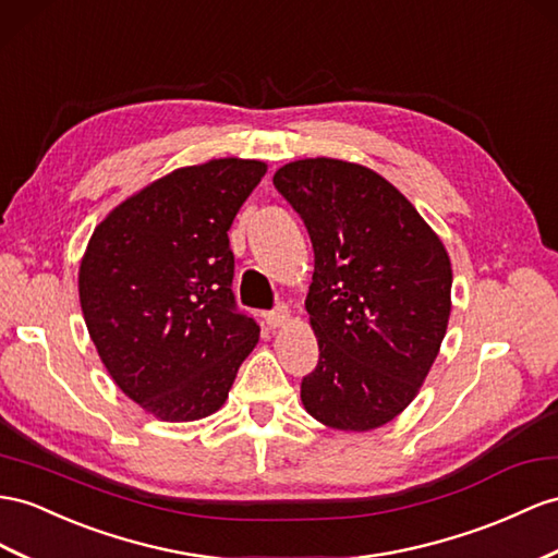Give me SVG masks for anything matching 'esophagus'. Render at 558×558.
I'll use <instances>...</instances> for the list:
<instances>
[{
  "mask_svg": "<svg viewBox=\"0 0 558 558\" xmlns=\"http://www.w3.org/2000/svg\"><path fill=\"white\" fill-rule=\"evenodd\" d=\"M264 318H266V323H268V327H282V325H288V320H290V308L284 306V304H280V306H276L274 311H268V313H264Z\"/></svg>",
  "mask_w": 558,
  "mask_h": 558,
  "instance_id": "obj_1",
  "label": "esophagus"
}]
</instances>
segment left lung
<instances>
[{
	"mask_svg": "<svg viewBox=\"0 0 558 558\" xmlns=\"http://www.w3.org/2000/svg\"><path fill=\"white\" fill-rule=\"evenodd\" d=\"M274 183L316 254L306 311L320 359L302 403L325 426L369 432L401 415L436 361L450 256L410 199L363 165L311 157L280 167Z\"/></svg>",
	"mask_w": 558,
	"mask_h": 558,
	"instance_id": "left-lung-1",
	"label": "left lung"
}]
</instances>
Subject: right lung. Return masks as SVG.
Listing matches in <instances>:
<instances>
[{
	"label": "right lung",
	"mask_w": 558,
	"mask_h": 558,
	"mask_svg": "<svg viewBox=\"0 0 558 558\" xmlns=\"http://www.w3.org/2000/svg\"><path fill=\"white\" fill-rule=\"evenodd\" d=\"M264 174V162L240 157L174 169L112 209L82 256L94 347L157 420L217 412L259 341V325L235 306L228 228Z\"/></svg>",
	"instance_id": "add662e5"
}]
</instances>
